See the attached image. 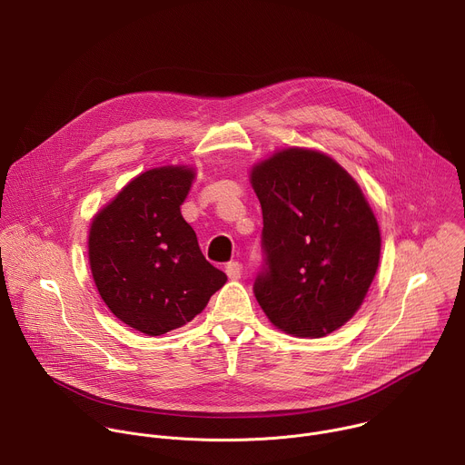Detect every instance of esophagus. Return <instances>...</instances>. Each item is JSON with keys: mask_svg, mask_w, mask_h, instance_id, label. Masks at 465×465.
Wrapping results in <instances>:
<instances>
[{"mask_svg": "<svg viewBox=\"0 0 465 465\" xmlns=\"http://www.w3.org/2000/svg\"><path fill=\"white\" fill-rule=\"evenodd\" d=\"M226 274H228L230 280H239L241 274H242L241 262H239V261H230V262L226 264Z\"/></svg>", "mask_w": 465, "mask_h": 465, "instance_id": "1", "label": "esophagus"}]
</instances>
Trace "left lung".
Segmentation results:
<instances>
[{
	"label": "left lung",
	"mask_w": 465,
	"mask_h": 465,
	"mask_svg": "<svg viewBox=\"0 0 465 465\" xmlns=\"http://www.w3.org/2000/svg\"><path fill=\"white\" fill-rule=\"evenodd\" d=\"M262 210V271L253 294L282 331L320 339L362 305L381 257L377 219L333 158L285 149L253 165Z\"/></svg>",
	"instance_id": "8db88e82"
}]
</instances>
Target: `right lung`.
I'll return each mask as SVG.
<instances>
[{
  "label": "right lung",
  "mask_w": 465,
  "mask_h": 465,
  "mask_svg": "<svg viewBox=\"0 0 465 465\" xmlns=\"http://www.w3.org/2000/svg\"><path fill=\"white\" fill-rule=\"evenodd\" d=\"M193 178L185 165L145 171L92 221L97 291L121 322L149 337L191 322L228 280L206 261L180 213Z\"/></svg>",
  "instance_id": "1"
}]
</instances>
